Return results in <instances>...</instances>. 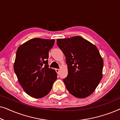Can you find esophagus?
Here are the masks:
<instances>
[{"label": "esophagus", "mask_w": 120, "mask_h": 120, "mask_svg": "<svg viewBox=\"0 0 120 120\" xmlns=\"http://www.w3.org/2000/svg\"><path fill=\"white\" fill-rule=\"evenodd\" d=\"M56 71L57 72V73L58 74H60V69H56Z\"/></svg>", "instance_id": "1"}]
</instances>
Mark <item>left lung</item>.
Masks as SVG:
<instances>
[{"label": "left lung", "instance_id": "1", "mask_svg": "<svg viewBox=\"0 0 120 120\" xmlns=\"http://www.w3.org/2000/svg\"><path fill=\"white\" fill-rule=\"evenodd\" d=\"M65 56L68 74L63 79L70 94L79 98L91 95L102 78L103 60L96 46L80 36L58 39Z\"/></svg>", "mask_w": 120, "mask_h": 120}]
</instances>
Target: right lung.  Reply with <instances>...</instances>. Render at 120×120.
<instances>
[{"label":"right lung","mask_w":120,"mask_h":120,"mask_svg":"<svg viewBox=\"0 0 120 120\" xmlns=\"http://www.w3.org/2000/svg\"><path fill=\"white\" fill-rule=\"evenodd\" d=\"M55 40L33 38L21 45L16 52L14 71L26 93L44 97L52 89L57 73L48 65L49 52Z\"/></svg>","instance_id":"obj_1"}]
</instances>
